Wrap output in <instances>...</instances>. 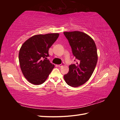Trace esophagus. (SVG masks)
<instances>
[{"label":"esophagus","mask_w":120,"mask_h":120,"mask_svg":"<svg viewBox=\"0 0 120 120\" xmlns=\"http://www.w3.org/2000/svg\"><path fill=\"white\" fill-rule=\"evenodd\" d=\"M65 65V64H64V63H61V64H59L58 65V67H62V66H64Z\"/></svg>","instance_id":"1"}]
</instances>
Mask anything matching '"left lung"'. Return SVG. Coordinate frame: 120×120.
Wrapping results in <instances>:
<instances>
[{
    "label": "left lung",
    "mask_w": 120,
    "mask_h": 120,
    "mask_svg": "<svg viewBox=\"0 0 120 120\" xmlns=\"http://www.w3.org/2000/svg\"><path fill=\"white\" fill-rule=\"evenodd\" d=\"M78 59L76 64L69 66V71L64 76L68 85L78 87L83 85L92 75L98 59L95 43L91 37L83 32L74 31L63 32Z\"/></svg>",
    "instance_id": "8db88e82"
}]
</instances>
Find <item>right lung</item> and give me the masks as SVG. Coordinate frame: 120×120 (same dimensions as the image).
Wrapping results in <instances>:
<instances>
[{
  "label": "right lung",
  "instance_id": "1",
  "mask_svg": "<svg viewBox=\"0 0 120 120\" xmlns=\"http://www.w3.org/2000/svg\"><path fill=\"white\" fill-rule=\"evenodd\" d=\"M59 35L58 33L37 34L25 41L20 48L19 59L22 74L34 85L44 83L55 67L47 60L48 50Z\"/></svg>",
  "mask_w": 120,
  "mask_h": 120
}]
</instances>
